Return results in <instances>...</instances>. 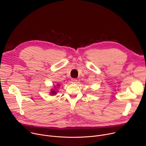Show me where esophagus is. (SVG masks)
I'll use <instances>...</instances> for the list:
<instances>
[{"label":"esophagus","instance_id":"34e87169","mask_svg":"<svg viewBox=\"0 0 146 146\" xmlns=\"http://www.w3.org/2000/svg\"><path fill=\"white\" fill-rule=\"evenodd\" d=\"M71 81L73 84H76V83H77V80L76 78H72Z\"/></svg>","mask_w":146,"mask_h":146}]
</instances>
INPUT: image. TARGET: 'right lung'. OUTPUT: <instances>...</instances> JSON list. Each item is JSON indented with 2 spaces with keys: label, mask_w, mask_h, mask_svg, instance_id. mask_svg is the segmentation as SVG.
I'll return each instance as SVG.
<instances>
[{
  "label": "right lung",
  "mask_w": 146,
  "mask_h": 146,
  "mask_svg": "<svg viewBox=\"0 0 146 146\" xmlns=\"http://www.w3.org/2000/svg\"><path fill=\"white\" fill-rule=\"evenodd\" d=\"M57 86H59L60 85L59 84H58V85H56ZM56 94V92L54 90H51V92H50V95H55Z\"/></svg>",
  "instance_id": "right-lung-1"
}]
</instances>
